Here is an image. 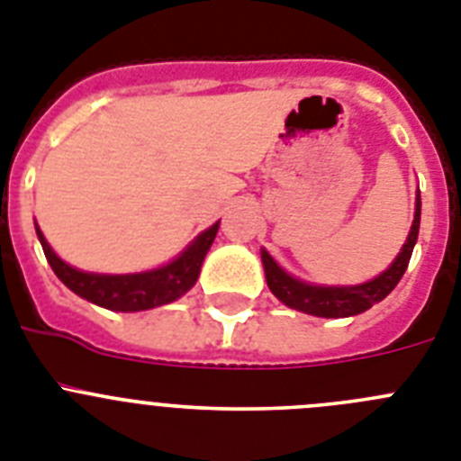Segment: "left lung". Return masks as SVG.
<instances>
[{"instance_id": "left-lung-1", "label": "left lung", "mask_w": 461, "mask_h": 461, "mask_svg": "<svg viewBox=\"0 0 461 461\" xmlns=\"http://www.w3.org/2000/svg\"><path fill=\"white\" fill-rule=\"evenodd\" d=\"M418 228H420V194H418V201H415V217L411 233L399 256L394 258V263L383 275H378L376 279L360 284V286H312V284H304V281L286 275L272 260V256L263 249L260 258H263V267H266L267 286L286 307L312 313V316H321V319H344V316H356V313L367 312L372 304L381 303L383 297H388L390 291L399 284V279L404 276L411 254H413L415 240H418Z\"/></svg>"}]
</instances>
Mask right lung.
Instances as JSON below:
<instances>
[{
	"instance_id": "add662e5",
	"label": "right lung",
	"mask_w": 461,
	"mask_h": 461,
	"mask_svg": "<svg viewBox=\"0 0 461 461\" xmlns=\"http://www.w3.org/2000/svg\"><path fill=\"white\" fill-rule=\"evenodd\" d=\"M217 230L219 221L207 228L205 233L198 235L182 251L180 258H175L173 263L158 267V270L142 272V275H92V272H80L76 267L67 266L50 249V244L46 242L39 228H36V235H39L41 247H43V254H46L52 272L76 295L85 297V300L99 304V307L113 309V312H142V309L173 303L194 286L198 275H201L203 258H205L212 242L217 238Z\"/></svg>"
}]
</instances>
